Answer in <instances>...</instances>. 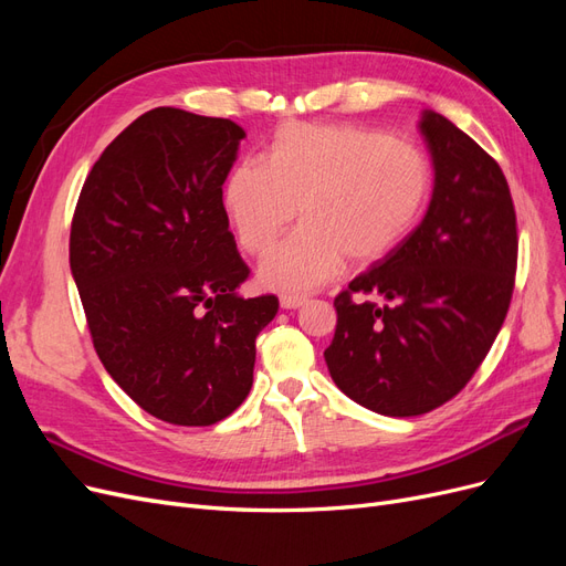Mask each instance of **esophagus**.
Returning a JSON list of instances; mask_svg holds the SVG:
<instances>
[{"label":"esophagus","instance_id":"1","mask_svg":"<svg viewBox=\"0 0 566 566\" xmlns=\"http://www.w3.org/2000/svg\"><path fill=\"white\" fill-rule=\"evenodd\" d=\"M306 304V297L302 295H281V306L283 310H300V306Z\"/></svg>","mask_w":566,"mask_h":566}]
</instances>
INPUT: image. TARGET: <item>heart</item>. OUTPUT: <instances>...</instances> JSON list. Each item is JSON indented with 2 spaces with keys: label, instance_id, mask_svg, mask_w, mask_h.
I'll use <instances>...</instances> for the list:
<instances>
[{
  "label": "heart",
  "instance_id": "1",
  "mask_svg": "<svg viewBox=\"0 0 566 566\" xmlns=\"http://www.w3.org/2000/svg\"><path fill=\"white\" fill-rule=\"evenodd\" d=\"M432 193L424 153L361 125L290 123L276 129L264 165L241 160L224 181L238 243L262 254L300 217L304 224L260 264L264 285L306 293L347 256L370 264L416 227Z\"/></svg>",
  "mask_w": 566,
  "mask_h": 566
}]
</instances>
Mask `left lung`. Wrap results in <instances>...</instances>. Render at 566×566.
<instances>
[{
    "instance_id": "obj_1",
    "label": "left lung",
    "mask_w": 566,
    "mask_h": 566,
    "mask_svg": "<svg viewBox=\"0 0 566 566\" xmlns=\"http://www.w3.org/2000/svg\"><path fill=\"white\" fill-rule=\"evenodd\" d=\"M418 132L432 200L418 229L335 297L323 352L333 382L380 416H422L453 399L505 321L517 269V217L503 169L434 111Z\"/></svg>"
}]
</instances>
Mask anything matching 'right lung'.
<instances>
[{
    "label": "right lung",
    "mask_w": 566,
    "mask_h": 566,
    "mask_svg": "<svg viewBox=\"0 0 566 566\" xmlns=\"http://www.w3.org/2000/svg\"><path fill=\"white\" fill-rule=\"evenodd\" d=\"M243 127L153 108L101 153L71 229L94 349L146 413L205 427L252 387L254 339L279 312L241 297L248 264L221 200Z\"/></svg>",
    "instance_id": "right-lung-1"
}]
</instances>
